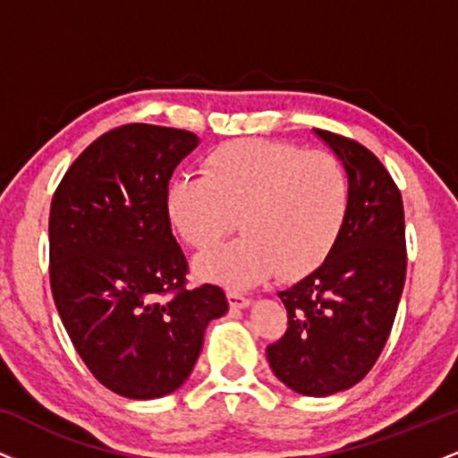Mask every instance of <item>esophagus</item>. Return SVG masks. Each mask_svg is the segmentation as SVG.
Listing matches in <instances>:
<instances>
[{
	"label": "esophagus",
	"mask_w": 458,
	"mask_h": 458,
	"mask_svg": "<svg viewBox=\"0 0 458 458\" xmlns=\"http://www.w3.org/2000/svg\"><path fill=\"white\" fill-rule=\"evenodd\" d=\"M225 297H228L230 308H245V306H250V297H245L243 293H239V291H228V293H225Z\"/></svg>",
	"instance_id": "esophagus-1"
}]
</instances>
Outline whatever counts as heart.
Here are the masks:
<instances>
[{"mask_svg": "<svg viewBox=\"0 0 458 458\" xmlns=\"http://www.w3.org/2000/svg\"><path fill=\"white\" fill-rule=\"evenodd\" d=\"M349 208L338 157L260 138L224 141L204 157L202 174L172 178L165 191L167 219L193 250H211L236 225L245 230L198 260L199 276L230 286L317 271L338 245Z\"/></svg>", "mask_w": 458, "mask_h": 458, "instance_id": "heart-1", "label": "heart"}]
</instances>
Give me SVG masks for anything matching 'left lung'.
I'll list each match as a JSON object with an SVG mask.
<instances>
[{"instance_id":"obj_1","label":"left lung","mask_w":458,"mask_h":458,"mask_svg":"<svg viewBox=\"0 0 458 458\" xmlns=\"http://www.w3.org/2000/svg\"><path fill=\"white\" fill-rule=\"evenodd\" d=\"M317 133L349 174V217L329 259L280 293L288 325L267 360L291 390L329 396L360 383L379 360L403 295L407 241L401 189L386 165L360 141Z\"/></svg>"}]
</instances>
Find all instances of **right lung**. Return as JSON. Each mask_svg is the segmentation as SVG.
Wrapping results in <instances>:
<instances>
[{
    "label": "right lung",
    "instance_id": "obj_1",
    "mask_svg": "<svg viewBox=\"0 0 458 458\" xmlns=\"http://www.w3.org/2000/svg\"><path fill=\"white\" fill-rule=\"evenodd\" d=\"M191 131L123 124L72 161L49 213V282L62 323L98 383L148 401L191 375L208 320L228 312L215 284L187 288L165 191Z\"/></svg>",
    "mask_w": 458,
    "mask_h": 458
}]
</instances>
